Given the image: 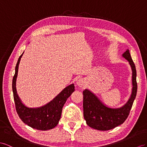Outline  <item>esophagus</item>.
Returning a JSON list of instances; mask_svg holds the SVG:
<instances>
[{
    "instance_id": "esophagus-1",
    "label": "esophagus",
    "mask_w": 147,
    "mask_h": 147,
    "mask_svg": "<svg viewBox=\"0 0 147 147\" xmlns=\"http://www.w3.org/2000/svg\"><path fill=\"white\" fill-rule=\"evenodd\" d=\"M86 84V81L83 78H81L79 79V80L76 82V84L79 86V87H84Z\"/></svg>"
}]
</instances>
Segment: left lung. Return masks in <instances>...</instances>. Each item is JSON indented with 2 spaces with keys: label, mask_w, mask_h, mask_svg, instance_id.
Instances as JSON below:
<instances>
[{
  "label": "left lung",
  "mask_w": 147,
  "mask_h": 147,
  "mask_svg": "<svg viewBox=\"0 0 147 147\" xmlns=\"http://www.w3.org/2000/svg\"><path fill=\"white\" fill-rule=\"evenodd\" d=\"M122 56L129 61L132 72L131 93L129 99L123 106L119 108L109 107L90 90L86 89L83 91L84 118L87 125L94 129L109 130L121 125L125 121L132 107L137 91V71L129 49L123 53Z\"/></svg>",
  "instance_id": "1"
}]
</instances>
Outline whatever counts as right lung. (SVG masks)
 <instances>
[{
  "label": "right lung",
  "instance_id": "add662e5",
  "mask_svg": "<svg viewBox=\"0 0 147 147\" xmlns=\"http://www.w3.org/2000/svg\"><path fill=\"white\" fill-rule=\"evenodd\" d=\"M23 54L18 59L12 80V91L17 112L22 121L33 129L39 130L52 129L59 123L63 107L67 99L74 91V85L71 84L66 86L53 99L43 106L35 108L26 106L22 102L16 89L18 65Z\"/></svg>",
  "mask_w": 147,
  "mask_h": 147
}]
</instances>
